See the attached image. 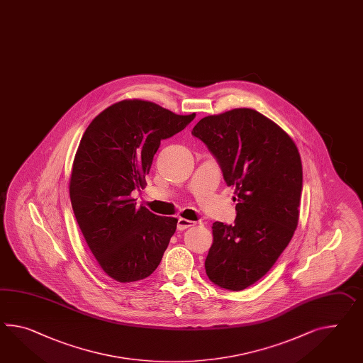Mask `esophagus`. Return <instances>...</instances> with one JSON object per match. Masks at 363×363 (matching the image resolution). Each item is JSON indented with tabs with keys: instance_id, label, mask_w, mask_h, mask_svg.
I'll use <instances>...</instances> for the list:
<instances>
[{
	"instance_id": "1",
	"label": "esophagus",
	"mask_w": 363,
	"mask_h": 363,
	"mask_svg": "<svg viewBox=\"0 0 363 363\" xmlns=\"http://www.w3.org/2000/svg\"><path fill=\"white\" fill-rule=\"evenodd\" d=\"M195 225V221L187 220V219H184V218H179L177 221V228L179 230H185L189 228V227H193Z\"/></svg>"
}]
</instances>
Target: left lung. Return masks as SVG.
<instances>
[{
    "mask_svg": "<svg viewBox=\"0 0 363 363\" xmlns=\"http://www.w3.org/2000/svg\"><path fill=\"white\" fill-rule=\"evenodd\" d=\"M191 133L213 153L238 202L233 225L213 224L206 274L221 289L241 291L272 269L296 230L301 155L279 125L252 108L206 116Z\"/></svg>",
    "mask_w": 363,
    "mask_h": 363,
    "instance_id": "8db88e82",
    "label": "left lung"
}]
</instances>
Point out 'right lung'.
<instances>
[{
  "mask_svg": "<svg viewBox=\"0 0 363 363\" xmlns=\"http://www.w3.org/2000/svg\"><path fill=\"white\" fill-rule=\"evenodd\" d=\"M195 118L130 99L107 107L89 124L73 161L72 208L91 253L118 282H136L160 265L177 219L140 206V191L161 140Z\"/></svg>",
  "mask_w": 363,
  "mask_h": 363,
  "instance_id": "obj_1",
  "label": "right lung"
}]
</instances>
